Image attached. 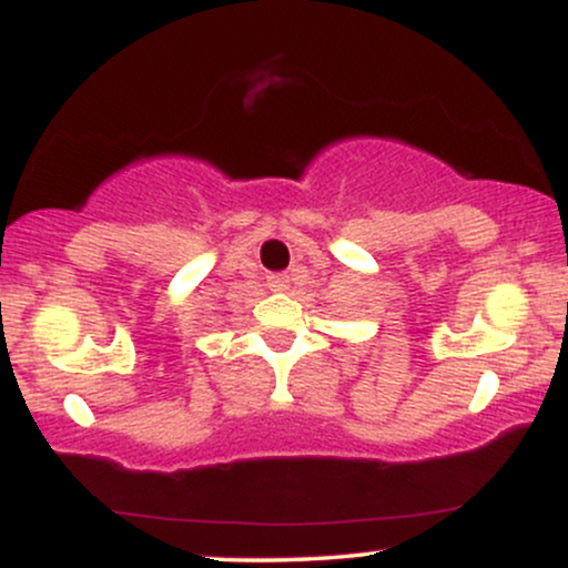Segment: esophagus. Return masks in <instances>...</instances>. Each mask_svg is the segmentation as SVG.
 <instances>
[{"label":"esophagus","instance_id":"esophagus-1","mask_svg":"<svg viewBox=\"0 0 568 568\" xmlns=\"http://www.w3.org/2000/svg\"><path fill=\"white\" fill-rule=\"evenodd\" d=\"M288 275H270V280H266V285H270L272 291H288Z\"/></svg>","mask_w":568,"mask_h":568}]
</instances>
